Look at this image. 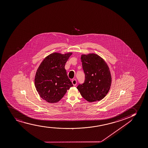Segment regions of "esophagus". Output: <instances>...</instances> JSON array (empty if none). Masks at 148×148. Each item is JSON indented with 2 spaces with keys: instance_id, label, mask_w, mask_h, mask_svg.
Wrapping results in <instances>:
<instances>
[{
  "instance_id": "esophagus-1",
  "label": "esophagus",
  "mask_w": 148,
  "mask_h": 148,
  "mask_svg": "<svg viewBox=\"0 0 148 148\" xmlns=\"http://www.w3.org/2000/svg\"><path fill=\"white\" fill-rule=\"evenodd\" d=\"M72 83L74 86H76L77 84V81L76 79H73L72 80Z\"/></svg>"
}]
</instances>
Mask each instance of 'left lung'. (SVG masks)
I'll return each mask as SVG.
<instances>
[{"label":"left lung","mask_w":148,"mask_h":148,"mask_svg":"<svg viewBox=\"0 0 148 148\" xmlns=\"http://www.w3.org/2000/svg\"><path fill=\"white\" fill-rule=\"evenodd\" d=\"M81 59L85 80L77 88L88 102L101 100L108 94L111 85L109 68L104 59L95 53L82 54Z\"/></svg>","instance_id":"obj_1"}]
</instances>
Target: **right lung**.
<instances>
[{
  "label": "right lung",
  "mask_w": 148,
  "mask_h": 148,
  "mask_svg": "<svg viewBox=\"0 0 148 148\" xmlns=\"http://www.w3.org/2000/svg\"><path fill=\"white\" fill-rule=\"evenodd\" d=\"M72 52H54L46 57L37 70L34 83L41 98L50 103L58 102L73 86L65 65Z\"/></svg>",
  "instance_id": "obj_1"
}]
</instances>
